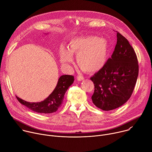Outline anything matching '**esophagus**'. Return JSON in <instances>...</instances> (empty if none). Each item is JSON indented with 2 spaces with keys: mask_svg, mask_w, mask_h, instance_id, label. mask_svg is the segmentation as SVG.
<instances>
[{
  "mask_svg": "<svg viewBox=\"0 0 152 152\" xmlns=\"http://www.w3.org/2000/svg\"><path fill=\"white\" fill-rule=\"evenodd\" d=\"M76 79L78 81H81V80H83L84 79V77L83 76H77Z\"/></svg>",
  "mask_w": 152,
  "mask_h": 152,
  "instance_id": "esophagus-1",
  "label": "esophagus"
}]
</instances>
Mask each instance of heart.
<instances>
[{
	"label": "heart",
	"instance_id": "heart-1",
	"mask_svg": "<svg viewBox=\"0 0 152 152\" xmlns=\"http://www.w3.org/2000/svg\"><path fill=\"white\" fill-rule=\"evenodd\" d=\"M111 45L107 39L97 36L78 37L72 39L68 50L61 47L59 60L63 66L69 68L73 61L72 55H76L80 69L86 73H94L106 64L110 52Z\"/></svg>",
	"mask_w": 152,
	"mask_h": 152
}]
</instances>
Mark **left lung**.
<instances>
[{
	"label": "left lung",
	"instance_id": "left-lung-1",
	"mask_svg": "<svg viewBox=\"0 0 152 152\" xmlns=\"http://www.w3.org/2000/svg\"><path fill=\"white\" fill-rule=\"evenodd\" d=\"M117 38L111 58L90 78L94 84L93 103L103 111L124 104L131 97L138 76V59L133 48L119 32Z\"/></svg>",
	"mask_w": 152,
	"mask_h": 152
}]
</instances>
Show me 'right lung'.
Returning a JSON list of instances; mask_svg holds the SVG:
<instances>
[{"label":"right lung","mask_w":152,"mask_h":152,"mask_svg":"<svg viewBox=\"0 0 152 152\" xmlns=\"http://www.w3.org/2000/svg\"><path fill=\"white\" fill-rule=\"evenodd\" d=\"M74 77L72 75H62L53 92L44 100L39 102H28L16 96L18 102L31 110L42 114H50L56 112L62 106L64 97L69 86L73 83Z\"/></svg>","instance_id":"1"}]
</instances>
